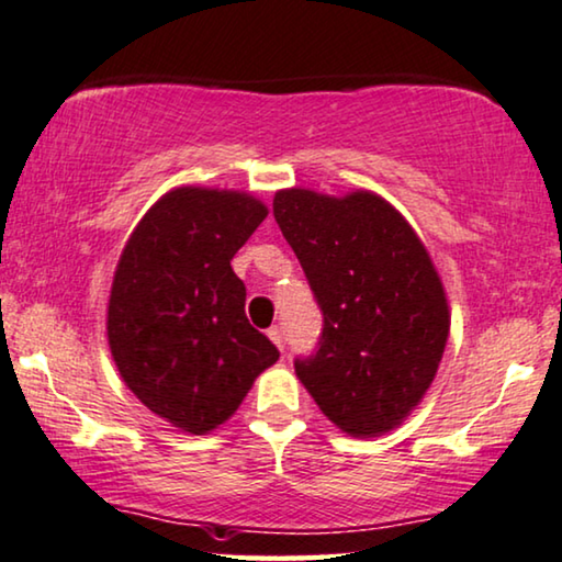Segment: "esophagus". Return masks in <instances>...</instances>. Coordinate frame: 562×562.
I'll return each mask as SVG.
<instances>
[{
    "label": "esophagus",
    "mask_w": 562,
    "mask_h": 562,
    "mask_svg": "<svg viewBox=\"0 0 562 562\" xmlns=\"http://www.w3.org/2000/svg\"><path fill=\"white\" fill-rule=\"evenodd\" d=\"M267 336H270L272 341L278 344V349H280V351L284 349V338H282V328H280V326H272L270 330H267Z\"/></svg>",
    "instance_id": "34e87169"
}]
</instances>
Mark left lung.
Wrapping results in <instances>:
<instances>
[{"instance_id": "1", "label": "left lung", "mask_w": 562, "mask_h": 562, "mask_svg": "<svg viewBox=\"0 0 562 562\" xmlns=\"http://www.w3.org/2000/svg\"><path fill=\"white\" fill-rule=\"evenodd\" d=\"M272 213L323 315L318 346L295 359L300 382L351 436L392 430L423 400L448 341L428 251L374 193L292 188L274 195Z\"/></svg>"}]
</instances>
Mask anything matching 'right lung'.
I'll return each mask as SVG.
<instances>
[{
	"label": "right lung",
	"mask_w": 562,
	"mask_h": 562,
	"mask_svg": "<svg viewBox=\"0 0 562 562\" xmlns=\"http://www.w3.org/2000/svg\"><path fill=\"white\" fill-rule=\"evenodd\" d=\"M267 209L247 193L178 188L145 213L116 267L109 346L126 386L155 415L203 436L232 417L280 359L244 313L232 259Z\"/></svg>",
	"instance_id": "obj_1"
}]
</instances>
